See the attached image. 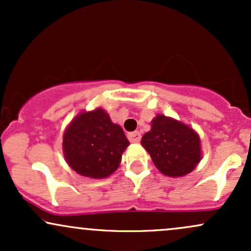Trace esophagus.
Segmentation results:
<instances>
[{
	"instance_id": "34e87169",
	"label": "esophagus",
	"mask_w": 251,
	"mask_h": 251,
	"mask_svg": "<svg viewBox=\"0 0 251 251\" xmlns=\"http://www.w3.org/2000/svg\"><path fill=\"white\" fill-rule=\"evenodd\" d=\"M127 138L131 143H139L140 139H142V134L139 132H131V133L127 134Z\"/></svg>"
}]
</instances>
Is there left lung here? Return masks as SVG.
I'll return each instance as SVG.
<instances>
[{
  "instance_id": "obj_1",
  "label": "left lung",
  "mask_w": 251,
  "mask_h": 251,
  "mask_svg": "<svg viewBox=\"0 0 251 251\" xmlns=\"http://www.w3.org/2000/svg\"><path fill=\"white\" fill-rule=\"evenodd\" d=\"M142 145L155 168L169 177L190 174L201 159L200 135L185 124L163 114L152 120L151 131L143 135Z\"/></svg>"
}]
</instances>
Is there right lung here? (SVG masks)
<instances>
[{"instance_id": "right-lung-1", "label": "right lung", "mask_w": 251, "mask_h": 251, "mask_svg": "<svg viewBox=\"0 0 251 251\" xmlns=\"http://www.w3.org/2000/svg\"><path fill=\"white\" fill-rule=\"evenodd\" d=\"M128 145L123 128L99 107L81 112L72 120L63 133L62 150L66 162L76 174L99 179L119 168Z\"/></svg>"}]
</instances>
